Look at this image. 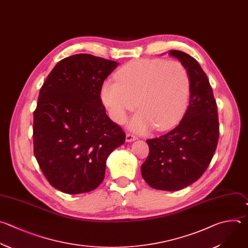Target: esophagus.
I'll list each match as a JSON object with an SVG mask.
<instances>
[{
  "label": "esophagus",
  "instance_id": "34e87169",
  "mask_svg": "<svg viewBox=\"0 0 248 248\" xmlns=\"http://www.w3.org/2000/svg\"><path fill=\"white\" fill-rule=\"evenodd\" d=\"M136 139H137V137L135 135L131 134V133H127L126 136H125V141L126 142H131V141H134Z\"/></svg>",
  "mask_w": 248,
  "mask_h": 248
}]
</instances>
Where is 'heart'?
I'll return each mask as SVG.
<instances>
[{
	"label": "heart",
	"instance_id": "obj_1",
	"mask_svg": "<svg viewBox=\"0 0 248 248\" xmlns=\"http://www.w3.org/2000/svg\"><path fill=\"white\" fill-rule=\"evenodd\" d=\"M116 80L104 82L101 100L118 124L137 106L139 112L129 124L137 132H145L152 125L157 130L170 127L189 100L190 78L179 61L134 59L116 73Z\"/></svg>",
	"mask_w": 248,
	"mask_h": 248
}]
</instances>
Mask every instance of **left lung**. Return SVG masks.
Segmentation results:
<instances>
[{
    "mask_svg": "<svg viewBox=\"0 0 248 248\" xmlns=\"http://www.w3.org/2000/svg\"><path fill=\"white\" fill-rule=\"evenodd\" d=\"M170 55L188 71L190 102L176 127L146 140L149 155L141 174L154 189L178 191L199 180L207 170L219 139V122L212 88L199 62L180 50H170Z\"/></svg>",
    "mask_w": 248,
    "mask_h": 248,
    "instance_id": "1",
    "label": "left lung"
}]
</instances>
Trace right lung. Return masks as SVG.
Returning <instances> with one entry per match:
<instances>
[{
  "mask_svg": "<svg viewBox=\"0 0 248 248\" xmlns=\"http://www.w3.org/2000/svg\"><path fill=\"white\" fill-rule=\"evenodd\" d=\"M120 63L79 53L49 73L34 111V155L48 183L70 195L93 191L104 179L109 155L125 141L107 116L100 93Z\"/></svg>",
  "mask_w": 248,
  "mask_h": 248,
  "instance_id": "right-lung-1",
  "label": "right lung"
}]
</instances>
